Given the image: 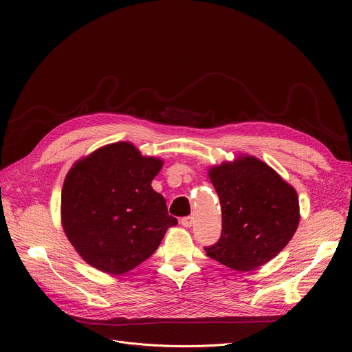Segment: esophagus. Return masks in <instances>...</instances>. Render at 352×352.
Instances as JSON below:
<instances>
[{
    "label": "esophagus",
    "mask_w": 352,
    "mask_h": 352,
    "mask_svg": "<svg viewBox=\"0 0 352 352\" xmlns=\"http://www.w3.org/2000/svg\"><path fill=\"white\" fill-rule=\"evenodd\" d=\"M181 224H182V227L190 228V227L192 226V217H191V215H188V217H182V218H181Z\"/></svg>",
    "instance_id": "1"
}]
</instances>
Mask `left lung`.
Instances as JSON below:
<instances>
[{"mask_svg":"<svg viewBox=\"0 0 352 352\" xmlns=\"http://www.w3.org/2000/svg\"><path fill=\"white\" fill-rule=\"evenodd\" d=\"M218 194L223 230L212 260L235 271H251L278 255L297 231L300 204L295 190L255 157H239L210 170Z\"/></svg>","mask_w":352,"mask_h":352,"instance_id":"left-lung-1","label":"left lung"}]
</instances>
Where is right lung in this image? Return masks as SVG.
Here are the masks:
<instances>
[{
	"mask_svg": "<svg viewBox=\"0 0 352 352\" xmlns=\"http://www.w3.org/2000/svg\"><path fill=\"white\" fill-rule=\"evenodd\" d=\"M162 161L129 142L105 145L80 160L61 192L63 228L82 260L120 275L150 258L178 221L151 187Z\"/></svg>",
	"mask_w": 352,
	"mask_h": 352,
	"instance_id": "obj_1",
	"label": "right lung"
}]
</instances>
